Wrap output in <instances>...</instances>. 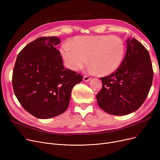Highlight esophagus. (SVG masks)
Listing matches in <instances>:
<instances>
[{"label": "esophagus", "mask_w": 160, "mask_h": 160, "mask_svg": "<svg viewBox=\"0 0 160 160\" xmlns=\"http://www.w3.org/2000/svg\"><path fill=\"white\" fill-rule=\"evenodd\" d=\"M91 80V78L88 76H84V77H83V80L84 82H89Z\"/></svg>", "instance_id": "esophagus-1"}]
</instances>
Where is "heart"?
Returning a JSON list of instances; mask_svg holds the SVG:
<instances>
[{"label":"heart","mask_w":160,"mask_h":160,"mask_svg":"<svg viewBox=\"0 0 160 160\" xmlns=\"http://www.w3.org/2000/svg\"><path fill=\"white\" fill-rule=\"evenodd\" d=\"M126 53L124 41L116 36H87L76 37L72 45L62 46L61 54L66 66L78 71L87 63L90 70L100 76L110 75L121 65Z\"/></svg>","instance_id":"b5f03b06"}]
</instances>
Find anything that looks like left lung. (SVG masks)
<instances>
[{"instance_id": "1", "label": "left lung", "mask_w": 160, "mask_h": 160, "mask_svg": "<svg viewBox=\"0 0 160 160\" xmlns=\"http://www.w3.org/2000/svg\"><path fill=\"white\" fill-rule=\"evenodd\" d=\"M121 65L115 72L100 78L102 88L97 95L99 107L109 114L125 115L143 104L152 83L154 72L147 48L128 38Z\"/></svg>"}]
</instances>
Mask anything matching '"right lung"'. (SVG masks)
I'll use <instances>...</instances> for the list:
<instances>
[{
  "mask_svg": "<svg viewBox=\"0 0 160 160\" xmlns=\"http://www.w3.org/2000/svg\"><path fill=\"white\" fill-rule=\"evenodd\" d=\"M57 37H41L25 46L13 71L14 93L22 108L39 119L63 113L69 106L73 87L83 76L65 69Z\"/></svg>",
  "mask_w": 160,
  "mask_h": 160,
  "instance_id": "1",
  "label": "right lung"
}]
</instances>
